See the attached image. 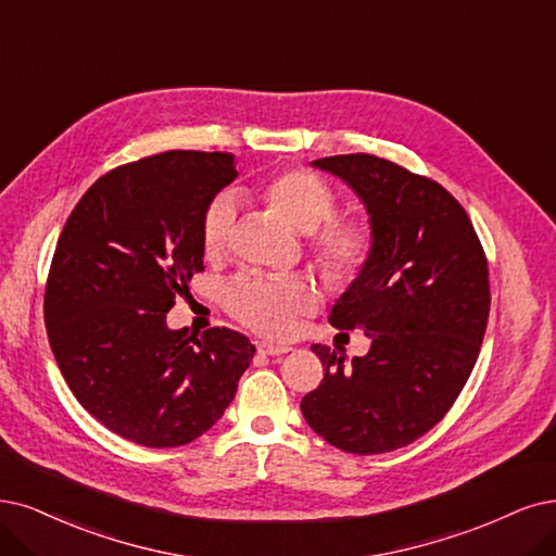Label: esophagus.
<instances>
[{"instance_id":"1","label":"esophagus","mask_w":556,"mask_h":556,"mask_svg":"<svg viewBox=\"0 0 556 556\" xmlns=\"http://www.w3.org/2000/svg\"><path fill=\"white\" fill-rule=\"evenodd\" d=\"M256 351L261 353V355H270V357H275V355H286L291 351L289 345H279V343H267V341H258L256 343Z\"/></svg>"}]
</instances>
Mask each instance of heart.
I'll use <instances>...</instances> for the list:
<instances>
[{"instance_id":"obj_1","label":"heart","mask_w":556,"mask_h":556,"mask_svg":"<svg viewBox=\"0 0 556 556\" xmlns=\"http://www.w3.org/2000/svg\"><path fill=\"white\" fill-rule=\"evenodd\" d=\"M256 194L273 213L300 233H312V250L327 277L357 279L374 258L376 238L359 217H334L339 197L323 176L309 169H283L263 178ZM236 205L231 197H215L201 217L205 256H219L231 244ZM314 304L312 289L295 277H240L226 291V306L250 330L265 337L291 334L300 314Z\"/></svg>"}]
</instances>
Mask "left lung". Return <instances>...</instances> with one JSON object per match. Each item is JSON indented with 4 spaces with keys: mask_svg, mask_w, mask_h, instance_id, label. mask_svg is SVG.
I'll return each instance as SVG.
<instances>
[{
    "mask_svg": "<svg viewBox=\"0 0 556 556\" xmlns=\"http://www.w3.org/2000/svg\"><path fill=\"white\" fill-rule=\"evenodd\" d=\"M343 178L371 215L376 250L334 304L337 330H364L371 351L312 345L323 380L300 403L316 433L348 454L371 456L426 435L477 364L490 314L483 244L440 182L378 155L314 160Z\"/></svg>",
    "mask_w": 556,
    "mask_h": 556,
    "instance_id": "1",
    "label": "left lung"
}]
</instances>
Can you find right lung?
<instances>
[{
	"label": "right lung",
	"instance_id": "right-lung-1",
	"mask_svg": "<svg viewBox=\"0 0 556 556\" xmlns=\"http://www.w3.org/2000/svg\"><path fill=\"white\" fill-rule=\"evenodd\" d=\"M238 176L233 153L167 151L100 176L66 219L46 283V327L71 392L141 446L203 435L236 396L256 348L211 327L169 330L203 273L201 217Z\"/></svg>",
	"mask_w": 556,
	"mask_h": 556
}]
</instances>
